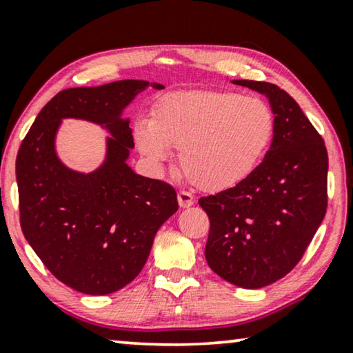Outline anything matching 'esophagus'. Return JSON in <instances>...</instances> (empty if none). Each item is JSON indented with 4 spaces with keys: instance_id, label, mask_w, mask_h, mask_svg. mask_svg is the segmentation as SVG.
<instances>
[{
    "instance_id": "34e87169",
    "label": "esophagus",
    "mask_w": 353,
    "mask_h": 353,
    "mask_svg": "<svg viewBox=\"0 0 353 353\" xmlns=\"http://www.w3.org/2000/svg\"><path fill=\"white\" fill-rule=\"evenodd\" d=\"M178 204H180L181 209H186V207H191L194 204V196L188 191H180L178 192Z\"/></svg>"
}]
</instances>
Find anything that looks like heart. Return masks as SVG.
I'll return each instance as SVG.
<instances>
[{"instance_id": "obj_1", "label": "heart", "mask_w": 353, "mask_h": 353, "mask_svg": "<svg viewBox=\"0 0 353 353\" xmlns=\"http://www.w3.org/2000/svg\"><path fill=\"white\" fill-rule=\"evenodd\" d=\"M273 132V110L262 98L196 90L159 98L151 120L134 125V143L156 165L167 161L168 148L181 149L188 180L201 190L221 191L252 175Z\"/></svg>"}]
</instances>
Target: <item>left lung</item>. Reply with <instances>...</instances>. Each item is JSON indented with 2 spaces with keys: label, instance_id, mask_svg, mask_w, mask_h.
<instances>
[{
  "label": "left lung",
  "instance_id": "left-lung-1",
  "mask_svg": "<svg viewBox=\"0 0 353 353\" xmlns=\"http://www.w3.org/2000/svg\"><path fill=\"white\" fill-rule=\"evenodd\" d=\"M233 83L267 94L274 114L273 141L252 175L199 199L210 220L205 259L228 283L259 289L301 262L325 219L327 151L286 91L268 81Z\"/></svg>",
  "mask_w": 353,
  "mask_h": 353
}]
</instances>
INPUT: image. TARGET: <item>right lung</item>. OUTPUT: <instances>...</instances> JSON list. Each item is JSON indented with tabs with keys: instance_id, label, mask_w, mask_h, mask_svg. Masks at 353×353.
Masks as SVG:
<instances>
[{
	"instance_id": "obj_1",
	"label": "right lung",
	"mask_w": 353,
	"mask_h": 353,
	"mask_svg": "<svg viewBox=\"0 0 353 353\" xmlns=\"http://www.w3.org/2000/svg\"><path fill=\"white\" fill-rule=\"evenodd\" d=\"M148 85L120 80L59 91L37 115L17 152L23 236L61 283L90 296L132 283L157 230L178 210L168 183L137 175L125 162L134 144L130 122L120 114ZM67 117L104 124L114 137L105 165L88 176L64 168L55 156L57 127Z\"/></svg>"
}]
</instances>
